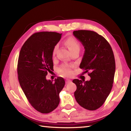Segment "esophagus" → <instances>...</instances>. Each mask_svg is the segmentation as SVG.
<instances>
[{
    "mask_svg": "<svg viewBox=\"0 0 131 131\" xmlns=\"http://www.w3.org/2000/svg\"><path fill=\"white\" fill-rule=\"evenodd\" d=\"M70 82H72V81H71L70 80H66V84H69V83H70Z\"/></svg>",
    "mask_w": 131,
    "mask_h": 131,
    "instance_id": "1",
    "label": "esophagus"
}]
</instances>
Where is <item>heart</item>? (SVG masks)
<instances>
[{
	"label": "heart",
	"instance_id": "b5f03b06",
	"mask_svg": "<svg viewBox=\"0 0 131 131\" xmlns=\"http://www.w3.org/2000/svg\"><path fill=\"white\" fill-rule=\"evenodd\" d=\"M65 44L66 46H67L69 49L70 50V51L73 50H74L76 49H79L80 47V45L79 42H78L77 40L73 37H69L65 41ZM58 46H54L53 50V55L54 56L56 54V51L57 50ZM72 66L71 65H63L61 66V67L59 69V72H61V74H62L63 75L65 76H69L71 75L72 74Z\"/></svg>",
	"mask_w": 131,
	"mask_h": 131
}]
</instances>
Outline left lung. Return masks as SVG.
Here are the masks:
<instances>
[{"label": "left lung", "instance_id": "obj_1", "mask_svg": "<svg viewBox=\"0 0 131 131\" xmlns=\"http://www.w3.org/2000/svg\"><path fill=\"white\" fill-rule=\"evenodd\" d=\"M73 35L84 47L80 68L89 72V81L74 79V92L80 106L90 111L103 105L113 86L116 65L112 49L108 42L97 32L89 30L74 31Z\"/></svg>", "mask_w": 131, "mask_h": 131}]
</instances>
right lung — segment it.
<instances>
[{
  "label": "right lung",
  "instance_id": "add662e5",
  "mask_svg": "<svg viewBox=\"0 0 131 131\" xmlns=\"http://www.w3.org/2000/svg\"><path fill=\"white\" fill-rule=\"evenodd\" d=\"M61 35L56 32L34 33L23 44L19 56L17 72L21 88L33 108L42 113H49L58 106L59 94L65 84L62 77L54 82L46 77L53 70V50Z\"/></svg>",
  "mask_w": 131,
  "mask_h": 131
}]
</instances>
